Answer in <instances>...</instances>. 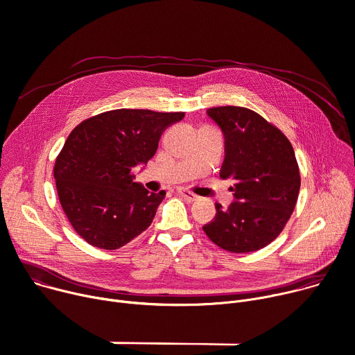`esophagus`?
Masks as SVG:
<instances>
[{
  "mask_svg": "<svg viewBox=\"0 0 355 355\" xmlns=\"http://www.w3.org/2000/svg\"><path fill=\"white\" fill-rule=\"evenodd\" d=\"M178 194H180L184 200H187L188 202H194V201H197V200L200 198L198 196L194 194V192H191V191L184 189V188H180V189H178Z\"/></svg>",
  "mask_w": 355,
  "mask_h": 355,
  "instance_id": "34e87169",
  "label": "esophagus"
}]
</instances>
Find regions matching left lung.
Here are the masks:
<instances>
[{
  "mask_svg": "<svg viewBox=\"0 0 355 355\" xmlns=\"http://www.w3.org/2000/svg\"><path fill=\"white\" fill-rule=\"evenodd\" d=\"M225 137L219 177L232 180L234 201L216 204L212 222L202 227L219 248L246 253L275 241L295 211L300 171L293 146L276 125L256 112L238 106L207 110Z\"/></svg>",
  "mask_w": 355,
  "mask_h": 355,
  "instance_id": "8db88e82",
  "label": "left lung"
}]
</instances>
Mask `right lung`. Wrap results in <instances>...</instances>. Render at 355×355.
Masks as SVG:
<instances>
[{
	"instance_id": "1",
	"label": "right lung",
	"mask_w": 355,
	"mask_h": 355,
	"mask_svg": "<svg viewBox=\"0 0 355 355\" xmlns=\"http://www.w3.org/2000/svg\"><path fill=\"white\" fill-rule=\"evenodd\" d=\"M184 112L117 109L79 123L56 157L53 177L63 212L89 245L114 250L144 232L166 191L133 182V167L155 154L161 135Z\"/></svg>"
}]
</instances>
